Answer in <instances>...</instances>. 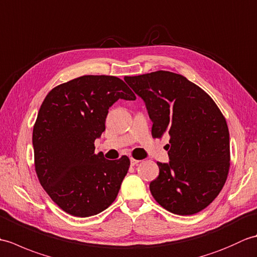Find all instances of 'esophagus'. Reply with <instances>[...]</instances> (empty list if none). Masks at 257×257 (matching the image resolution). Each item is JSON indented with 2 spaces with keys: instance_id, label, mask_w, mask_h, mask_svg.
<instances>
[{
  "instance_id": "obj_1",
  "label": "esophagus",
  "mask_w": 257,
  "mask_h": 257,
  "mask_svg": "<svg viewBox=\"0 0 257 257\" xmlns=\"http://www.w3.org/2000/svg\"><path fill=\"white\" fill-rule=\"evenodd\" d=\"M139 162H140V160L135 159V158H130V165H132V166H136V165H138Z\"/></svg>"
}]
</instances>
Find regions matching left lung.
<instances>
[{"label": "left lung", "mask_w": 257, "mask_h": 257, "mask_svg": "<svg viewBox=\"0 0 257 257\" xmlns=\"http://www.w3.org/2000/svg\"><path fill=\"white\" fill-rule=\"evenodd\" d=\"M146 102L152 137L168 133L169 163L157 162L159 176L150 192L163 209L192 215L214 200L230 170V134L214 100L184 76L158 70L124 76Z\"/></svg>", "instance_id": "left-lung-1"}]
</instances>
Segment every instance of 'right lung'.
Segmentation results:
<instances>
[{"label": "right lung", "instance_id": "add662e5", "mask_svg": "<svg viewBox=\"0 0 257 257\" xmlns=\"http://www.w3.org/2000/svg\"><path fill=\"white\" fill-rule=\"evenodd\" d=\"M135 100L116 76L85 75L48 92L33 128L34 165L50 198L70 215L87 217L116 200L130 160L95 154L108 109L118 99Z\"/></svg>", "mask_w": 257, "mask_h": 257}]
</instances>
